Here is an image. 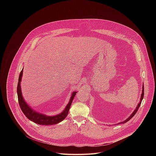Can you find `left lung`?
<instances>
[{
  "label": "left lung",
  "instance_id": "left-lung-1",
  "mask_svg": "<svg viewBox=\"0 0 156 156\" xmlns=\"http://www.w3.org/2000/svg\"><path fill=\"white\" fill-rule=\"evenodd\" d=\"M144 83H143V86H142V94H141V96H140V101H139V103H138V105H137V107L136 108V109H135V110L133 112V113L131 114V115L127 118V119H126L125 121H122V122H119V123H118V124H123V123H126V122H127V121H129L131 118H133V116L134 115L136 114V113L137 112V111H138V109H139V108L140 107V104H141V102H142V99H143V98H144Z\"/></svg>",
  "mask_w": 156,
  "mask_h": 156
}]
</instances>
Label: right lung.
<instances>
[{"label":"right lung","instance_id":"obj_1","mask_svg":"<svg viewBox=\"0 0 156 156\" xmlns=\"http://www.w3.org/2000/svg\"><path fill=\"white\" fill-rule=\"evenodd\" d=\"M23 68L22 70L21 71L19 78V82L17 85V95H18V100L19 103L20 105V107L22 109L24 115L31 121H33L35 123H37L38 124L40 125H44V126H49V125H53L56 124L61 121H62L67 116L69 109L70 108V106L71 105V103L73 102V98L75 97L77 92L74 91L72 92L71 98L69 99V101L68 103L67 104L66 108L64 110L60 113L59 114L53 115V116H48L45 114H43L41 113H39L38 112L33 109L24 100L22 95V92L21 90V81L23 76Z\"/></svg>","mask_w":156,"mask_h":156}]
</instances>
